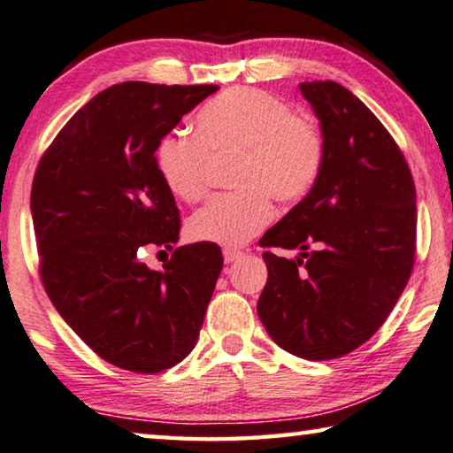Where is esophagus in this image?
I'll use <instances>...</instances> for the list:
<instances>
[{"label": "esophagus", "instance_id": "34e87169", "mask_svg": "<svg viewBox=\"0 0 453 453\" xmlns=\"http://www.w3.org/2000/svg\"><path fill=\"white\" fill-rule=\"evenodd\" d=\"M242 256H243L242 250H234V248H226V250H224V260H226V264H232V262H235V260H238V257H242Z\"/></svg>", "mask_w": 453, "mask_h": 453}]
</instances>
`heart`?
I'll return each instance as SVG.
<instances>
[{
	"label": "heart",
	"mask_w": 453,
	"mask_h": 453,
	"mask_svg": "<svg viewBox=\"0 0 453 453\" xmlns=\"http://www.w3.org/2000/svg\"><path fill=\"white\" fill-rule=\"evenodd\" d=\"M240 153L234 193H221L189 218L191 240L238 248L270 224L272 199L296 203L317 185L325 136L282 98L252 86L229 88L196 117V139L163 136L155 167L175 197L199 201L210 189L211 157Z\"/></svg>",
	"instance_id": "heart-1"
}]
</instances>
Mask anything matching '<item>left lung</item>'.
<instances>
[{
    "instance_id": "8db88e82",
    "label": "left lung",
    "mask_w": 453,
    "mask_h": 453,
    "mask_svg": "<svg viewBox=\"0 0 453 453\" xmlns=\"http://www.w3.org/2000/svg\"><path fill=\"white\" fill-rule=\"evenodd\" d=\"M325 136L312 191L270 227L262 248L268 282L257 314L280 349L339 358L381 328L415 262L418 205L403 153L353 92L333 81L300 84Z\"/></svg>"
}]
</instances>
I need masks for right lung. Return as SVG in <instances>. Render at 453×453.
<instances>
[{
    "label": "right lung",
    "mask_w": 453,
    "mask_h": 453,
    "mask_svg": "<svg viewBox=\"0 0 453 453\" xmlns=\"http://www.w3.org/2000/svg\"><path fill=\"white\" fill-rule=\"evenodd\" d=\"M218 86L123 82L88 100L35 169L32 219L46 294L70 328L114 367L155 375L199 339L224 268L215 243L171 254L163 272L141 250L177 242L181 218L155 150Z\"/></svg>",
    "instance_id": "1"
}]
</instances>
